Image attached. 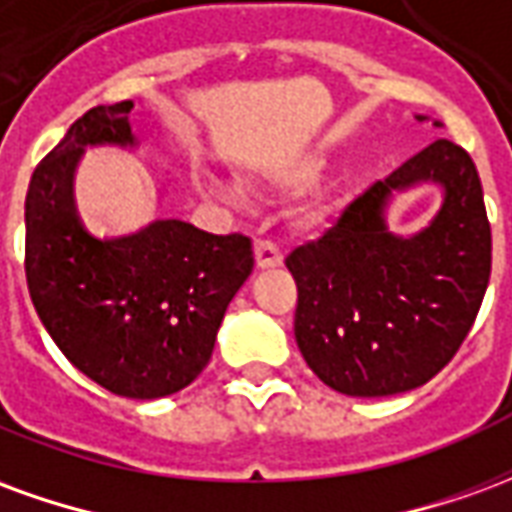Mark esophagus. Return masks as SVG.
Here are the masks:
<instances>
[{"instance_id": "1", "label": "esophagus", "mask_w": 512, "mask_h": 512, "mask_svg": "<svg viewBox=\"0 0 512 512\" xmlns=\"http://www.w3.org/2000/svg\"><path fill=\"white\" fill-rule=\"evenodd\" d=\"M255 260H257V268H277L282 263V249H279L277 241H257L255 246Z\"/></svg>"}]
</instances>
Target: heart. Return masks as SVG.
I'll return each instance as SVG.
<instances>
[{"label": "heart", "instance_id": "obj_1", "mask_svg": "<svg viewBox=\"0 0 512 512\" xmlns=\"http://www.w3.org/2000/svg\"><path fill=\"white\" fill-rule=\"evenodd\" d=\"M321 172V161L318 158H301L296 164H288V167L279 172V180L285 186H307L312 180L318 178Z\"/></svg>", "mask_w": 512, "mask_h": 512}]
</instances>
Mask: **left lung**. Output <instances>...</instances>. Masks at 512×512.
I'll list each match as a JSON object with an SVG mask.
<instances>
[{
  "instance_id": "1",
  "label": "left lung",
  "mask_w": 512,
  "mask_h": 512,
  "mask_svg": "<svg viewBox=\"0 0 512 512\" xmlns=\"http://www.w3.org/2000/svg\"><path fill=\"white\" fill-rule=\"evenodd\" d=\"M422 179L445 189L442 211L422 234L392 236L385 200ZM285 266L299 288L296 343L323 384L351 397L428 384L458 354L491 279V224L472 156L450 139L430 142Z\"/></svg>"
}]
</instances>
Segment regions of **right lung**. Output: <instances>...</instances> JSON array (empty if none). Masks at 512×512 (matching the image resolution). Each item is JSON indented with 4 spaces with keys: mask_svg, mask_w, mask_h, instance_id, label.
<instances>
[{
    "mask_svg": "<svg viewBox=\"0 0 512 512\" xmlns=\"http://www.w3.org/2000/svg\"><path fill=\"white\" fill-rule=\"evenodd\" d=\"M131 101L93 106L40 161L24 202V268L38 318L73 367L136 400L172 395L211 362L227 304L255 268L252 241L164 219L126 238L87 233L73 169L87 145H134Z\"/></svg>",
    "mask_w": 512,
    "mask_h": 512,
    "instance_id": "add662e5",
    "label": "right lung"
}]
</instances>
